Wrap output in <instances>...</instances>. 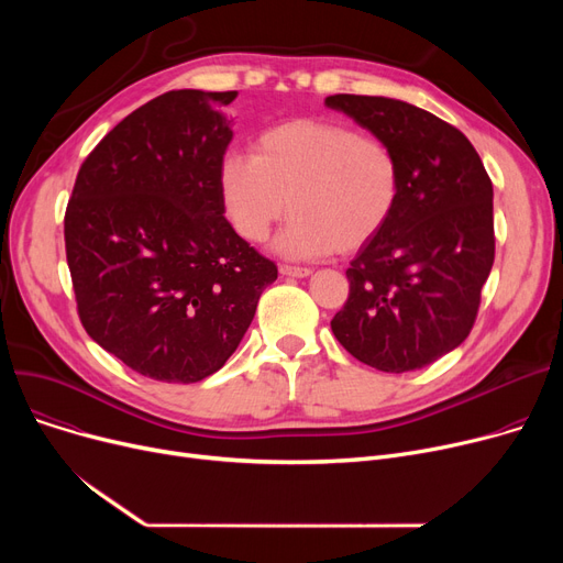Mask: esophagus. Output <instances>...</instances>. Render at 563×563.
Wrapping results in <instances>:
<instances>
[{"label":"esophagus","mask_w":563,"mask_h":563,"mask_svg":"<svg viewBox=\"0 0 563 563\" xmlns=\"http://www.w3.org/2000/svg\"><path fill=\"white\" fill-rule=\"evenodd\" d=\"M280 274H283V276H291V278H306V276H310L312 272L308 269V266H294V264H280Z\"/></svg>","instance_id":"34e87169"}]
</instances>
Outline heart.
Masks as SVG:
<instances>
[{
    "label": "heart",
    "mask_w": 563,
    "mask_h": 563,
    "mask_svg": "<svg viewBox=\"0 0 563 563\" xmlns=\"http://www.w3.org/2000/svg\"><path fill=\"white\" fill-rule=\"evenodd\" d=\"M404 189L395 147L344 121L289 118L262 130L253 157L230 153L219 166L225 217L260 244L285 219L278 251L289 257L356 253L386 230Z\"/></svg>",
    "instance_id": "b5f03b06"
}]
</instances>
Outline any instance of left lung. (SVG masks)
Returning a JSON list of instances; mask_svg holds the SVG:
<instances>
[{"label": "left lung", "mask_w": 563, "mask_h": 563, "mask_svg": "<svg viewBox=\"0 0 563 563\" xmlns=\"http://www.w3.org/2000/svg\"><path fill=\"white\" fill-rule=\"evenodd\" d=\"M399 155L395 217L346 269L338 342L380 372H410L456 349L477 321L495 260L493 183L475 145L438 115L393 98L331 96Z\"/></svg>", "instance_id": "8db88e82"}]
</instances>
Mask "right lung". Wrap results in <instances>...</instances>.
Segmentation results:
<instances>
[{"label":"right lung","mask_w":563,"mask_h":563,"mask_svg":"<svg viewBox=\"0 0 563 563\" xmlns=\"http://www.w3.org/2000/svg\"><path fill=\"white\" fill-rule=\"evenodd\" d=\"M236 91H168L123 118L79 166L66 260L86 333L141 376L198 383L251 327L274 260L223 217L219 111Z\"/></svg>","instance_id":"1"}]
</instances>
